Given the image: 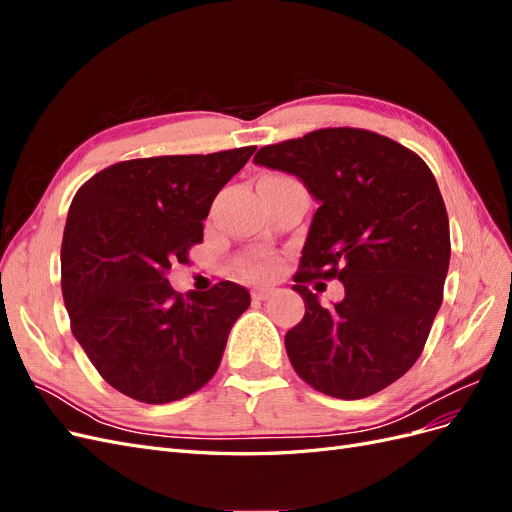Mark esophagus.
I'll use <instances>...</instances> for the list:
<instances>
[{
  "label": "esophagus",
  "instance_id": "1",
  "mask_svg": "<svg viewBox=\"0 0 512 512\" xmlns=\"http://www.w3.org/2000/svg\"><path fill=\"white\" fill-rule=\"evenodd\" d=\"M273 292H275V288H254V290H252V297H254L256 301H265V299L271 297Z\"/></svg>",
  "mask_w": 512,
  "mask_h": 512
}]
</instances>
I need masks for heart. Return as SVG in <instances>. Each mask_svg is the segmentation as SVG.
<instances>
[{"mask_svg":"<svg viewBox=\"0 0 512 512\" xmlns=\"http://www.w3.org/2000/svg\"><path fill=\"white\" fill-rule=\"evenodd\" d=\"M275 271V258L267 254H256L243 262V273L252 280H265Z\"/></svg>","mask_w":512,"mask_h":512,"instance_id":"heart-1","label":"heart"}]
</instances>
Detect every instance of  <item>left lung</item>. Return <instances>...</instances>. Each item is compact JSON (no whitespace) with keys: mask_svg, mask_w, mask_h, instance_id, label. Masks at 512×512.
<instances>
[{"mask_svg":"<svg viewBox=\"0 0 512 512\" xmlns=\"http://www.w3.org/2000/svg\"><path fill=\"white\" fill-rule=\"evenodd\" d=\"M254 164L297 177L320 205L292 286L305 301L284 339L294 371L337 399L386 389L421 356L451 262L448 215L429 166L356 128L262 147ZM309 276H337L347 297L322 308L304 286Z\"/></svg>","mask_w":512,"mask_h":512,"instance_id":"1","label":"left lung"}]
</instances>
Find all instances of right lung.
Listing matches in <instances>:
<instances>
[{
	"label": "right lung",
	"mask_w": 512,
	"mask_h": 512,
	"mask_svg": "<svg viewBox=\"0 0 512 512\" xmlns=\"http://www.w3.org/2000/svg\"><path fill=\"white\" fill-rule=\"evenodd\" d=\"M254 151L119 162L76 192L61 243V292L76 342L119 393L168 404L218 369L250 292L220 282L183 299L166 273L188 262L213 198Z\"/></svg>",
	"instance_id": "right-lung-1"
}]
</instances>
